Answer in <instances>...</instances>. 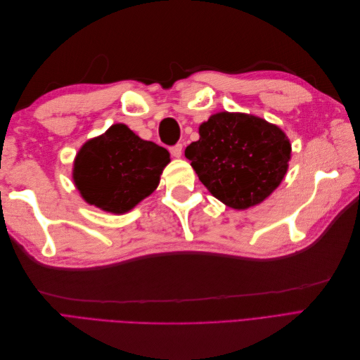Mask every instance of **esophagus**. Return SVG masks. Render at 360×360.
Returning <instances> with one entry per match:
<instances>
[{"label":"esophagus","mask_w":360,"mask_h":360,"mask_svg":"<svg viewBox=\"0 0 360 360\" xmlns=\"http://www.w3.org/2000/svg\"><path fill=\"white\" fill-rule=\"evenodd\" d=\"M181 151H183V146L181 144H176V146H172L169 148V153H171L172 158H180L181 156Z\"/></svg>","instance_id":"34e87169"}]
</instances>
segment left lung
<instances>
[{"label":"left lung","mask_w":360,"mask_h":360,"mask_svg":"<svg viewBox=\"0 0 360 360\" xmlns=\"http://www.w3.org/2000/svg\"><path fill=\"white\" fill-rule=\"evenodd\" d=\"M184 156L214 198L236 210L263 202L285 177L291 144L266 120L217 112L200 126Z\"/></svg>","instance_id":"1"}]
</instances>
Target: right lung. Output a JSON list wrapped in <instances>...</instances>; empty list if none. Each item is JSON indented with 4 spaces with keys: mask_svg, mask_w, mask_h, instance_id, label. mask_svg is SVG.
<instances>
[{
    "mask_svg": "<svg viewBox=\"0 0 360 360\" xmlns=\"http://www.w3.org/2000/svg\"><path fill=\"white\" fill-rule=\"evenodd\" d=\"M169 160L167 148L117 123L81 147L73 162V181L90 205L123 214L155 192Z\"/></svg>",
    "mask_w": 360,
    "mask_h": 360,
    "instance_id": "add662e5",
    "label": "right lung"
}]
</instances>
